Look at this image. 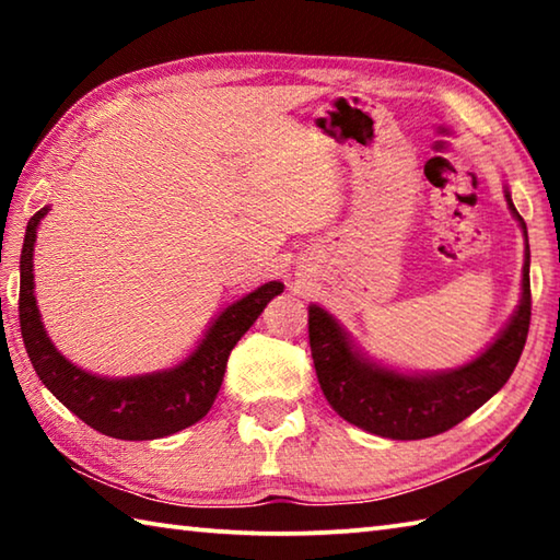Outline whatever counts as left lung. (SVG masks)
<instances>
[{
	"label": "left lung",
	"instance_id": "1",
	"mask_svg": "<svg viewBox=\"0 0 560 560\" xmlns=\"http://www.w3.org/2000/svg\"><path fill=\"white\" fill-rule=\"evenodd\" d=\"M511 212L526 234L514 202ZM530 324L528 244L521 306L494 343L469 365L442 375H402L360 358L324 308H308V343L316 375L330 407L343 420L390 440H422L452 430L504 387L526 346Z\"/></svg>",
	"mask_w": 560,
	"mask_h": 560
}]
</instances>
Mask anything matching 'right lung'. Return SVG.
<instances>
[{"mask_svg":"<svg viewBox=\"0 0 560 560\" xmlns=\"http://www.w3.org/2000/svg\"><path fill=\"white\" fill-rule=\"evenodd\" d=\"M49 212L42 207L30 224L22 246V283H19V324L26 353L42 383L79 415L89 428L116 440H158L189 428L210 412L217 393L222 387L232 348L246 330L254 326L264 306L283 291V283L269 281L249 296L224 308L212 328L207 330L202 343L173 371L122 377L91 375L69 363L46 336L39 308L34 299V242L36 224Z\"/></svg>","mask_w":560,"mask_h":560,"instance_id":"obj_1","label":"right lung"}]
</instances>
